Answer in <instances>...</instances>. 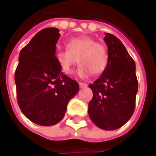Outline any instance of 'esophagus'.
Wrapping results in <instances>:
<instances>
[{"mask_svg":"<svg viewBox=\"0 0 156 156\" xmlns=\"http://www.w3.org/2000/svg\"><path fill=\"white\" fill-rule=\"evenodd\" d=\"M79 87L80 88H85L87 87V84L85 83H79Z\"/></svg>","mask_w":156,"mask_h":156,"instance_id":"obj_1","label":"esophagus"}]
</instances>
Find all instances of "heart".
I'll return each mask as SVG.
<instances>
[{"mask_svg": "<svg viewBox=\"0 0 156 156\" xmlns=\"http://www.w3.org/2000/svg\"><path fill=\"white\" fill-rule=\"evenodd\" d=\"M66 49H59L56 58L62 72L72 73L73 67L80 64L78 74L81 78H87L90 74L100 76L106 69L108 63V52L106 47L90 36H79L71 39Z\"/></svg>", "mask_w": 156, "mask_h": 156, "instance_id": "b5f03b06", "label": "heart"}]
</instances>
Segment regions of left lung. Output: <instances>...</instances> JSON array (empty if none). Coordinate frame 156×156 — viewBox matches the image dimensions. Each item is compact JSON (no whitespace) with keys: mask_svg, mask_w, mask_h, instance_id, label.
<instances>
[{"mask_svg":"<svg viewBox=\"0 0 156 156\" xmlns=\"http://www.w3.org/2000/svg\"><path fill=\"white\" fill-rule=\"evenodd\" d=\"M108 63L106 69L89 87L93 97L88 104V113L95 126L114 130L130 119L135 108L138 79L135 62L119 39L105 33Z\"/></svg>","mask_w":156,"mask_h":156,"instance_id":"obj_1","label":"left lung"}]
</instances>
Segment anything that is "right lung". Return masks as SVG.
<instances>
[{
    "instance_id": "obj_1",
    "label": "right lung",
    "mask_w": 156,
    "mask_h": 156,
    "mask_svg": "<svg viewBox=\"0 0 156 156\" xmlns=\"http://www.w3.org/2000/svg\"><path fill=\"white\" fill-rule=\"evenodd\" d=\"M61 35L55 27L43 29L21 50L15 80L18 104L30 121L43 126L58 123L78 83L61 72L56 58Z\"/></svg>"
}]
</instances>
